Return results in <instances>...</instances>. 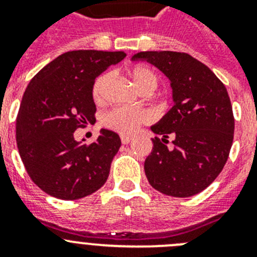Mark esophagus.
Listing matches in <instances>:
<instances>
[{
  "label": "esophagus",
  "instance_id": "1",
  "mask_svg": "<svg viewBox=\"0 0 257 257\" xmlns=\"http://www.w3.org/2000/svg\"><path fill=\"white\" fill-rule=\"evenodd\" d=\"M133 139V136H128V135H121V142L122 144H128Z\"/></svg>",
  "mask_w": 257,
  "mask_h": 257
}]
</instances>
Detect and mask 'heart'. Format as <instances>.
Wrapping results in <instances>:
<instances>
[{
	"mask_svg": "<svg viewBox=\"0 0 257 257\" xmlns=\"http://www.w3.org/2000/svg\"><path fill=\"white\" fill-rule=\"evenodd\" d=\"M127 74L133 81L140 92H153L158 86V77L151 68L145 65H135L127 70ZM110 76L108 73L97 77L92 86V97L94 100L100 103L104 100L105 88L108 86ZM151 114L144 109L126 108V106H117L105 113L103 117L104 126L119 134H133L139 128L140 124L149 122Z\"/></svg>",
	"mask_w": 257,
	"mask_h": 257,
	"instance_id": "1",
	"label": "heart"
}]
</instances>
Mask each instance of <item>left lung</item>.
<instances>
[{
    "label": "left lung",
    "mask_w": 257,
    "mask_h": 257,
    "mask_svg": "<svg viewBox=\"0 0 257 257\" xmlns=\"http://www.w3.org/2000/svg\"><path fill=\"white\" fill-rule=\"evenodd\" d=\"M131 59L158 68L172 88L174 105L151 126L161 138L152 140L153 149L144 162L147 179L166 196H194L217 178L233 144L234 117L225 86L185 52L142 51Z\"/></svg>",
    "instance_id": "8db88e82"
}]
</instances>
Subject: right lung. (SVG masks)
Returning <instances> with one entry per match:
<instances>
[{"label": "right lung", "instance_id": "obj_1", "mask_svg": "<svg viewBox=\"0 0 257 257\" xmlns=\"http://www.w3.org/2000/svg\"><path fill=\"white\" fill-rule=\"evenodd\" d=\"M124 56L123 51H68L29 82L18 113L17 144L33 183L50 196L79 199L105 184L119 136L101 128L96 142L86 145L74 139V131L95 122V78Z\"/></svg>", "mask_w": 257, "mask_h": 257}]
</instances>
